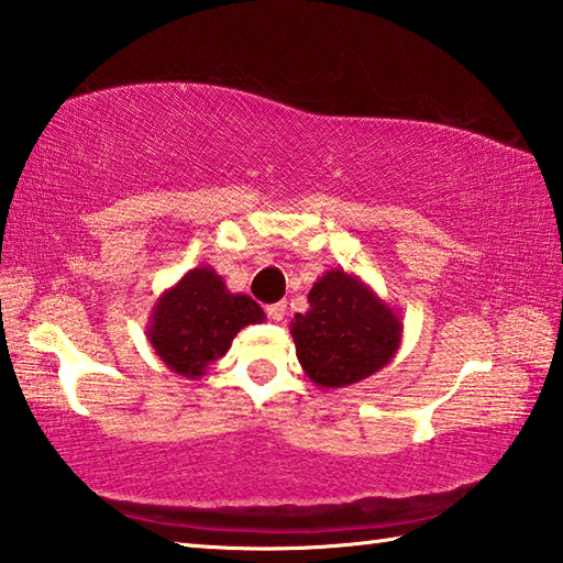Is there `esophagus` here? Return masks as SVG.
I'll return each mask as SVG.
<instances>
[{
  "instance_id": "34e87169",
  "label": "esophagus",
  "mask_w": 563,
  "mask_h": 563,
  "mask_svg": "<svg viewBox=\"0 0 563 563\" xmlns=\"http://www.w3.org/2000/svg\"><path fill=\"white\" fill-rule=\"evenodd\" d=\"M267 316L272 318V321H284V316H286V303H284V301H279V303H272V306H267Z\"/></svg>"
}]
</instances>
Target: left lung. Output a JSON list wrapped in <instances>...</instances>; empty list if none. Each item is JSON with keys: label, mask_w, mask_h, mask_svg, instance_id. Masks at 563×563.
I'll return each instance as SVG.
<instances>
[{"label": "left lung", "mask_w": 563, "mask_h": 563, "mask_svg": "<svg viewBox=\"0 0 563 563\" xmlns=\"http://www.w3.org/2000/svg\"><path fill=\"white\" fill-rule=\"evenodd\" d=\"M296 357L316 387L338 389L375 375L401 345V316L373 286L328 269L309 291V311L291 321Z\"/></svg>", "instance_id": "left-lung-1"}]
</instances>
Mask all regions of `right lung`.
<instances>
[{"mask_svg": "<svg viewBox=\"0 0 563 563\" xmlns=\"http://www.w3.org/2000/svg\"><path fill=\"white\" fill-rule=\"evenodd\" d=\"M264 318L260 303L247 294H232L213 267L200 264L158 294L146 341L168 369L200 379L242 328Z\"/></svg>", "mask_w": 563, "mask_h": 563, "instance_id": "obj_1", "label": "right lung"}]
</instances>
